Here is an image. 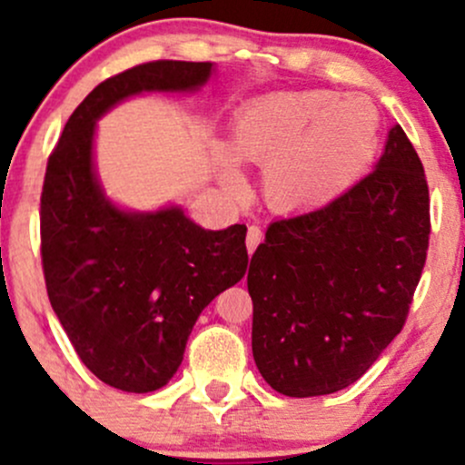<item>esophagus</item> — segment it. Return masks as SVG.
I'll return each mask as SVG.
<instances>
[{
    "mask_svg": "<svg viewBox=\"0 0 465 465\" xmlns=\"http://www.w3.org/2000/svg\"><path fill=\"white\" fill-rule=\"evenodd\" d=\"M262 241V232H261V227H256V224H252L250 229H247V252H254L256 247H259V242Z\"/></svg>",
    "mask_w": 465,
    "mask_h": 465,
    "instance_id": "obj_1",
    "label": "esophagus"
}]
</instances>
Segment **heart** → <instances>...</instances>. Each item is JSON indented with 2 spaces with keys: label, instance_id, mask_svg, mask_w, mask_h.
<instances>
[{
  "label": "heart",
  "instance_id": "b5f03b06",
  "mask_svg": "<svg viewBox=\"0 0 465 465\" xmlns=\"http://www.w3.org/2000/svg\"><path fill=\"white\" fill-rule=\"evenodd\" d=\"M378 107L364 96L299 89L262 96L242 107L233 124V150L265 171V200L283 213L320 209L351 189L376 159ZM229 189L242 175L229 153L220 157Z\"/></svg>",
  "mask_w": 465,
  "mask_h": 465
}]
</instances>
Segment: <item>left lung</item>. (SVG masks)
Listing matches in <instances>:
<instances>
[{
	"mask_svg": "<svg viewBox=\"0 0 465 465\" xmlns=\"http://www.w3.org/2000/svg\"><path fill=\"white\" fill-rule=\"evenodd\" d=\"M430 245L423 163L401 125L376 171L331 204L276 220L254 252L252 353L274 391L335 393L402 331Z\"/></svg>",
	"mask_w": 465,
	"mask_h": 465,
	"instance_id": "8db88e82",
	"label": "left lung"
}]
</instances>
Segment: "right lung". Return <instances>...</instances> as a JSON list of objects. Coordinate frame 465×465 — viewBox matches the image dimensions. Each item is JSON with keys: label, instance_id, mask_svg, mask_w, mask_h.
I'll return each mask as SVG.
<instances>
[{"label": "right lung", "instance_id": "obj_1", "mask_svg": "<svg viewBox=\"0 0 465 465\" xmlns=\"http://www.w3.org/2000/svg\"><path fill=\"white\" fill-rule=\"evenodd\" d=\"M211 63L157 60L107 78L74 110L46 162L40 198L46 294L78 358L130 393L162 389L200 312L245 276V224L211 232L180 206L125 211L94 171L96 121L143 92H195Z\"/></svg>", "mask_w": 465, "mask_h": 465}]
</instances>
